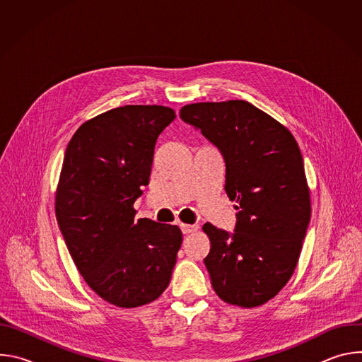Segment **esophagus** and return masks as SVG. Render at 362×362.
<instances>
[{
  "label": "esophagus",
  "mask_w": 362,
  "mask_h": 362,
  "mask_svg": "<svg viewBox=\"0 0 362 362\" xmlns=\"http://www.w3.org/2000/svg\"><path fill=\"white\" fill-rule=\"evenodd\" d=\"M180 229L185 235L187 233H193L197 230V225H187V223H180Z\"/></svg>",
  "instance_id": "34e87169"
}]
</instances>
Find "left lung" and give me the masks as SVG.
<instances>
[{
	"instance_id": "8db88e82",
	"label": "left lung",
	"mask_w": 362,
	"mask_h": 362,
	"mask_svg": "<svg viewBox=\"0 0 362 362\" xmlns=\"http://www.w3.org/2000/svg\"><path fill=\"white\" fill-rule=\"evenodd\" d=\"M180 119L218 147L226 194L238 203L233 232L203 225L211 239L203 262L212 286L228 303L259 306L292 276L311 219L298 143L243 100L187 105Z\"/></svg>"
}]
</instances>
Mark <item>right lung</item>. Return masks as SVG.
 <instances>
[{"label":"right lung","mask_w":362,"mask_h":362,"mask_svg":"<svg viewBox=\"0 0 362 362\" xmlns=\"http://www.w3.org/2000/svg\"><path fill=\"white\" fill-rule=\"evenodd\" d=\"M176 119L163 106H124L78 127L66 153L56 216L73 261L105 300L134 308L169 286L182 232L136 221L133 203L148 185L154 146Z\"/></svg>","instance_id":"add662e5"}]
</instances>
